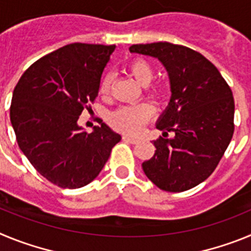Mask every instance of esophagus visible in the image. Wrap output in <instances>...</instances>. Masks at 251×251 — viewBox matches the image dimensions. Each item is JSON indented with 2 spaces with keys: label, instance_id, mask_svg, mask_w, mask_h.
Segmentation results:
<instances>
[{
  "label": "esophagus",
  "instance_id": "esophagus-1",
  "mask_svg": "<svg viewBox=\"0 0 251 251\" xmlns=\"http://www.w3.org/2000/svg\"><path fill=\"white\" fill-rule=\"evenodd\" d=\"M123 139L126 142H129V143H132V145H136V143H138V138H134V137L123 136Z\"/></svg>",
  "mask_w": 251,
  "mask_h": 251
}]
</instances>
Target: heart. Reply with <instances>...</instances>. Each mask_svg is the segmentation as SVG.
Returning a JSON list of instances; mask_svg holds the SVG:
<instances>
[{"label":"heart","instance_id":"obj_1","mask_svg":"<svg viewBox=\"0 0 251 251\" xmlns=\"http://www.w3.org/2000/svg\"><path fill=\"white\" fill-rule=\"evenodd\" d=\"M128 73L141 85H148L154 77V68L150 61L143 57L133 59L128 65ZM113 81H114V76L112 73H108L101 77L100 84H99V94L103 98H108L112 93ZM151 95L153 98L161 99L165 95V88L159 84L152 86ZM154 113H156L154 106L148 103L124 105L110 113L108 121L114 129L130 133V134H137L141 132L143 126L154 117Z\"/></svg>","mask_w":251,"mask_h":251}]
</instances>
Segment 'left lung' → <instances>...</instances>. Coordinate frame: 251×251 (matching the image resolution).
Here are the masks:
<instances>
[{
	"instance_id": "8db88e82",
	"label": "left lung",
	"mask_w": 251,
	"mask_h": 251,
	"mask_svg": "<svg viewBox=\"0 0 251 251\" xmlns=\"http://www.w3.org/2000/svg\"><path fill=\"white\" fill-rule=\"evenodd\" d=\"M130 52L157 57L167 69L171 97L157 123L163 136L142 163L158 188L182 192L203 182L217 167L234 134L235 104L229 84L200 52L171 43L137 44ZM174 131V139H167Z\"/></svg>"
}]
</instances>
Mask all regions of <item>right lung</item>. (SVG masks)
<instances>
[{
	"instance_id": "obj_1",
	"label": "right lung",
	"mask_w": 251,
	"mask_h": 251,
	"mask_svg": "<svg viewBox=\"0 0 251 251\" xmlns=\"http://www.w3.org/2000/svg\"><path fill=\"white\" fill-rule=\"evenodd\" d=\"M114 49L69 44L35 61L13 90L10 118L20 150L41 176L61 188L92 182L121 141L101 121L92 133L77 124L98 97Z\"/></svg>"
}]
</instances>
